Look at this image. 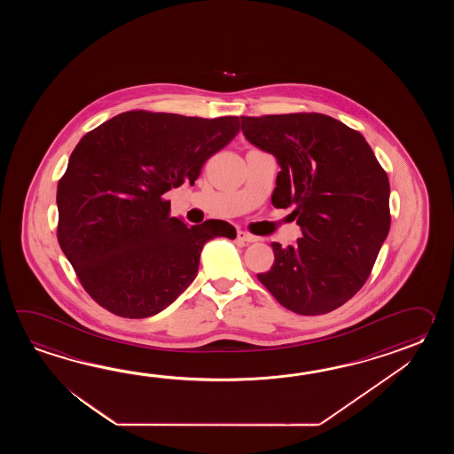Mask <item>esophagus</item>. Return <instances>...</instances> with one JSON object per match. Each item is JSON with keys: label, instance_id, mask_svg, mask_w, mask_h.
Returning a JSON list of instances; mask_svg holds the SVG:
<instances>
[{"label": "esophagus", "instance_id": "obj_1", "mask_svg": "<svg viewBox=\"0 0 454 454\" xmlns=\"http://www.w3.org/2000/svg\"><path fill=\"white\" fill-rule=\"evenodd\" d=\"M237 240L243 241V243H254V241H258L260 239L254 237V235L247 233V231H237Z\"/></svg>", "mask_w": 454, "mask_h": 454}]
</instances>
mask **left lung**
I'll return each instance as SVG.
<instances>
[{
	"label": "left lung",
	"mask_w": 454,
	"mask_h": 454,
	"mask_svg": "<svg viewBox=\"0 0 454 454\" xmlns=\"http://www.w3.org/2000/svg\"><path fill=\"white\" fill-rule=\"evenodd\" d=\"M251 145L278 159L270 201L294 207L301 239L270 243L274 264L258 274L282 307L325 315L365 284L387 237L389 180L365 137L321 114L240 116Z\"/></svg>",
	"instance_id": "left-lung-1"
}]
</instances>
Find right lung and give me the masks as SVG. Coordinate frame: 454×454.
Listing matches in <instances>:
<instances>
[{
  "label": "right lung",
  "instance_id": "1",
  "mask_svg": "<svg viewBox=\"0 0 454 454\" xmlns=\"http://www.w3.org/2000/svg\"><path fill=\"white\" fill-rule=\"evenodd\" d=\"M239 129V116L133 110L77 143L57 192L59 241L100 307L123 318L157 315L193 282L206 241L237 237L225 221L170 217L164 194L193 184Z\"/></svg>",
  "mask_w": 454,
  "mask_h": 454
}]
</instances>
